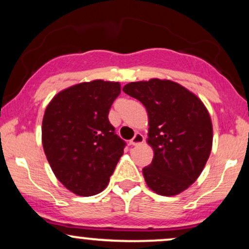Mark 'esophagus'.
<instances>
[{"instance_id": "obj_1", "label": "esophagus", "mask_w": 249, "mask_h": 249, "mask_svg": "<svg viewBox=\"0 0 249 249\" xmlns=\"http://www.w3.org/2000/svg\"><path fill=\"white\" fill-rule=\"evenodd\" d=\"M144 142V136H142V133H136L133 138L130 141V145H132V146H138V145H142Z\"/></svg>"}]
</instances>
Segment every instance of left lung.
Segmentation results:
<instances>
[{
	"mask_svg": "<svg viewBox=\"0 0 249 249\" xmlns=\"http://www.w3.org/2000/svg\"><path fill=\"white\" fill-rule=\"evenodd\" d=\"M123 91L147 111V142L154 151L152 162L142 168L147 186L166 196L185 191L198 179L212 150L207 108L194 93L172 81L132 82Z\"/></svg>",
	"mask_w": 249,
	"mask_h": 249,
	"instance_id": "obj_1",
	"label": "left lung"
}]
</instances>
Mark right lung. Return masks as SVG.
I'll return each mask as SVG.
<instances>
[{
    "instance_id": "add662e5",
    "label": "right lung",
    "mask_w": 249,
    "mask_h": 249,
    "mask_svg": "<svg viewBox=\"0 0 249 249\" xmlns=\"http://www.w3.org/2000/svg\"><path fill=\"white\" fill-rule=\"evenodd\" d=\"M121 84L92 81L61 91L45 108L42 142L57 179L78 196L107 186L126 145L108 122Z\"/></svg>"
}]
</instances>
